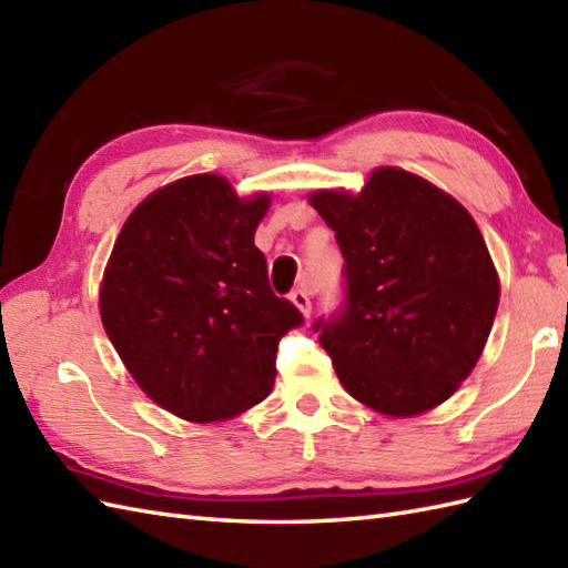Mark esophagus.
<instances>
[{"instance_id": "obj_1", "label": "esophagus", "mask_w": 568, "mask_h": 568, "mask_svg": "<svg viewBox=\"0 0 568 568\" xmlns=\"http://www.w3.org/2000/svg\"><path fill=\"white\" fill-rule=\"evenodd\" d=\"M291 300H293V305L303 312L305 317H310V312H312V303H310V293H307V287L305 285H300L297 291H293L291 293Z\"/></svg>"}]
</instances>
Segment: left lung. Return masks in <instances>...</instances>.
I'll use <instances>...</instances> for the list:
<instances>
[{
    "mask_svg": "<svg viewBox=\"0 0 568 568\" xmlns=\"http://www.w3.org/2000/svg\"><path fill=\"white\" fill-rule=\"evenodd\" d=\"M310 202L344 256L342 305L312 329L346 393L385 415L437 407L474 371L498 310L474 216L400 168H378L356 197Z\"/></svg>",
    "mask_w": 568,
    "mask_h": 568,
    "instance_id": "8db88e82",
    "label": "left lung"
}]
</instances>
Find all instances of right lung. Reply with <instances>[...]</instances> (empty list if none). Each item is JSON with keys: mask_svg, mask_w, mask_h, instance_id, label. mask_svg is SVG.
I'll list each match as a JSON object with an SVG mask.
<instances>
[{"mask_svg": "<svg viewBox=\"0 0 568 568\" xmlns=\"http://www.w3.org/2000/svg\"><path fill=\"white\" fill-rule=\"evenodd\" d=\"M268 197L190 175L131 212L106 263L100 315L151 400L190 422L229 419L275 381L277 342L305 322L277 297L253 234Z\"/></svg>", "mask_w": 568, "mask_h": 568, "instance_id": "right-lung-1", "label": "right lung"}]
</instances>
